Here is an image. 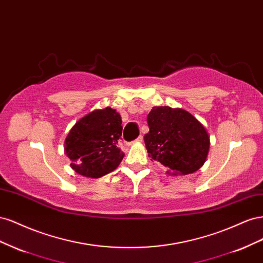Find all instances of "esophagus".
Here are the masks:
<instances>
[{"label": "esophagus", "mask_w": 263, "mask_h": 263, "mask_svg": "<svg viewBox=\"0 0 263 263\" xmlns=\"http://www.w3.org/2000/svg\"><path fill=\"white\" fill-rule=\"evenodd\" d=\"M142 141V136H139L136 140H135V142H141Z\"/></svg>", "instance_id": "esophagus-1"}]
</instances>
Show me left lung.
Listing matches in <instances>:
<instances>
[{"label":"left lung","mask_w":263,"mask_h":263,"mask_svg":"<svg viewBox=\"0 0 263 263\" xmlns=\"http://www.w3.org/2000/svg\"><path fill=\"white\" fill-rule=\"evenodd\" d=\"M149 133L145 145L149 157L185 176L205 163L210 151V135L203 124L183 108L155 106L148 114Z\"/></svg>","instance_id":"left-lung-1"}]
</instances>
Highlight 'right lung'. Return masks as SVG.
<instances>
[{
    "instance_id": "right-lung-1",
    "label": "right lung",
    "mask_w": 263,
    "mask_h": 263,
    "mask_svg": "<svg viewBox=\"0 0 263 263\" xmlns=\"http://www.w3.org/2000/svg\"><path fill=\"white\" fill-rule=\"evenodd\" d=\"M122 130V117L110 107L95 109L79 119L65 140L71 168L93 179L114 171L124 157L118 148Z\"/></svg>"
}]
</instances>
